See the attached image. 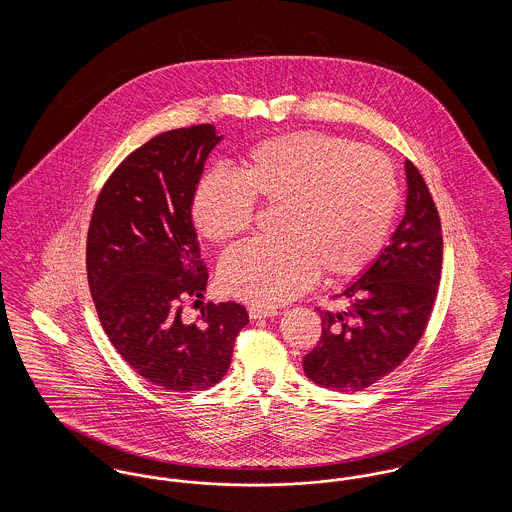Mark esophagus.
Returning a JSON list of instances; mask_svg holds the SVG:
<instances>
[{
    "label": "esophagus",
    "instance_id": "1",
    "mask_svg": "<svg viewBox=\"0 0 512 512\" xmlns=\"http://www.w3.org/2000/svg\"><path fill=\"white\" fill-rule=\"evenodd\" d=\"M247 313L249 318L253 320H261V318L276 317L278 311L274 307H263V305H251L247 307Z\"/></svg>",
    "mask_w": 512,
    "mask_h": 512
}]
</instances>
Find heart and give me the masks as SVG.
<instances>
[{
    "label": "heart",
    "instance_id": "b5f03b06",
    "mask_svg": "<svg viewBox=\"0 0 512 512\" xmlns=\"http://www.w3.org/2000/svg\"><path fill=\"white\" fill-rule=\"evenodd\" d=\"M257 201L278 205L274 240L230 249L220 290L257 305H278L307 290L320 268L332 278L363 272L382 251L399 205L390 159L353 140L295 132L251 147L236 172H207L190 215L209 242L253 228Z\"/></svg>",
    "mask_w": 512,
    "mask_h": 512
}]
</instances>
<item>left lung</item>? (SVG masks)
Wrapping results in <instances>:
<instances>
[{
    "label": "left lung",
    "mask_w": 512,
    "mask_h": 512,
    "mask_svg": "<svg viewBox=\"0 0 512 512\" xmlns=\"http://www.w3.org/2000/svg\"><path fill=\"white\" fill-rule=\"evenodd\" d=\"M405 217L378 259L336 297L345 311H320L322 334L303 357L311 382L361 391L401 365L422 338L441 278L443 236L434 197L420 171L405 161Z\"/></svg>",
    "instance_id": "left-lung-1"
}]
</instances>
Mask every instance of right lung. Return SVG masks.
Wrapping results in <instances>:
<instances>
[{
  "label": "right lung",
  "instance_id": "obj_1",
  "mask_svg": "<svg viewBox=\"0 0 512 512\" xmlns=\"http://www.w3.org/2000/svg\"><path fill=\"white\" fill-rule=\"evenodd\" d=\"M213 124L178 128L132 151L101 188L88 228L86 270L99 322L122 359L153 386L199 391L226 374L249 322L244 305L207 303L209 272L190 215Z\"/></svg>",
  "mask_w": 512,
  "mask_h": 512
}]
</instances>
